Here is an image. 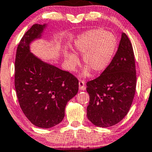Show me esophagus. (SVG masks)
<instances>
[{"label": "esophagus", "instance_id": "1", "mask_svg": "<svg viewBox=\"0 0 152 152\" xmlns=\"http://www.w3.org/2000/svg\"><path fill=\"white\" fill-rule=\"evenodd\" d=\"M79 88L80 90L85 91L86 89L85 87V82L83 81V80H80L79 82Z\"/></svg>", "mask_w": 152, "mask_h": 152}]
</instances>
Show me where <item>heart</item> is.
I'll use <instances>...</instances> for the list:
<instances>
[{
  "instance_id": "b5f03b06",
  "label": "heart",
  "mask_w": 152,
  "mask_h": 152,
  "mask_svg": "<svg viewBox=\"0 0 152 152\" xmlns=\"http://www.w3.org/2000/svg\"><path fill=\"white\" fill-rule=\"evenodd\" d=\"M117 47V39L113 33L102 28H95L80 34L73 43L72 48L77 54L83 55V62L94 72L104 71L113 58ZM69 69L74 70L78 64V58L70 52L65 53ZM85 68L82 75L87 76L89 70Z\"/></svg>"
}]
</instances>
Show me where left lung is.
I'll return each instance as SVG.
<instances>
[{
	"mask_svg": "<svg viewBox=\"0 0 152 152\" xmlns=\"http://www.w3.org/2000/svg\"><path fill=\"white\" fill-rule=\"evenodd\" d=\"M136 69L132 44L125 33L115 55L96 79L87 82L88 119L102 128L113 126L128 113L136 90Z\"/></svg>",
	"mask_w": 152,
	"mask_h": 152,
	"instance_id": "1",
	"label": "left lung"
}]
</instances>
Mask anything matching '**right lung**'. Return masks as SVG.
I'll return each mask as SVG.
<instances>
[{"mask_svg":"<svg viewBox=\"0 0 152 152\" xmlns=\"http://www.w3.org/2000/svg\"><path fill=\"white\" fill-rule=\"evenodd\" d=\"M45 27L34 24L20 40L15 62V87L27 119L39 128H50L63 121L67 102L78 92L79 82L71 73L30 52L29 44L40 38Z\"/></svg>","mask_w":152,"mask_h":152,"instance_id":"obj_1","label":"right lung"}]
</instances>
